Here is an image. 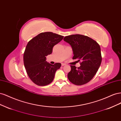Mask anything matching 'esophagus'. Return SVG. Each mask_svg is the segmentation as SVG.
<instances>
[{
  "instance_id": "34e87169",
  "label": "esophagus",
  "mask_w": 121,
  "mask_h": 121,
  "mask_svg": "<svg viewBox=\"0 0 121 121\" xmlns=\"http://www.w3.org/2000/svg\"><path fill=\"white\" fill-rule=\"evenodd\" d=\"M61 65H62V66H65V64L63 63V64H61Z\"/></svg>"
}]
</instances>
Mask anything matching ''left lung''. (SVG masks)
I'll use <instances>...</instances> for the list:
<instances>
[{"mask_svg":"<svg viewBox=\"0 0 121 121\" xmlns=\"http://www.w3.org/2000/svg\"><path fill=\"white\" fill-rule=\"evenodd\" d=\"M64 40L72 47L73 59L82 60L78 68L71 65V70L68 74L69 81L76 85L89 82L96 74L101 63L100 46L92 39L80 34L65 36Z\"/></svg>","mask_w":121,"mask_h":121,"instance_id":"left-lung-1","label":"left lung"}]
</instances>
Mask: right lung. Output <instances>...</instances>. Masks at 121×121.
I'll use <instances>...</instances> for the list:
<instances>
[{
	"label": "right lung",
	"instance_id": "add662e5",
	"mask_svg": "<svg viewBox=\"0 0 121 121\" xmlns=\"http://www.w3.org/2000/svg\"><path fill=\"white\" fill-rule=\"evenodd\" d=\"M64 36L52 32L41 33L29 41L24 53V64L29 78L36 85L45 86L52 82L60 63L52 65L46 61L53 46Z\"/></svg>",
	"mask_w": 121,
	"mask_h": 121
}]
</instances>
